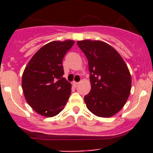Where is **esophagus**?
I'll return each mask as SVG.
<instances>
[{
  "label": "esophagus",
  "mask_w": 153,
  "mask_h": 153,
  "mask_svg": "<svg viewBox=\"0 0 153 153\" xmlns=\"http://www.w3.org/2000/svg\"><path fill=\"white\" fill-rule=\"evenodd\" d=\"M78 83H77V82H75V81H74V82H73V85H74V86H77Z\"/></svg>",
  "instance_id": "1"
}]
</instances>
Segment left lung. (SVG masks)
Returning <instances> with one entry per match:
<instances>
[{
    "instance_id": "8db88e82",
    "label": "left lung",
    "mask_w": 153,
    "mask_h": 153,
    "mask_svg": "<svg viewBox=\"0 0 153 153\" xmlns=\"http://www.w3.org/2000/svg\"><path fill=\"white\" fill-rule=\"evenodd\" d=\"M77 45L89 63L91 90L84 97L86 107L100 117H111L124 106L131 90V75L116 50L100 40H83Z\"/></svg>"
}]
</instances>
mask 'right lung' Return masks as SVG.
Wrapping results in <instances>:
<instances>
[{
  "mask_svg": "<svg viewBox=\"0 0 153 153\" xmlns=\"http://www.w3.org/2000/svg\"><path fill=\"white\" fill-rule=\"evenodd\" d=\"M74 40H55L32 56L22 76V89L27 102L37 113L52 117L61 111L71 93V84L63 77V59Z\"/></svg>",
  "mask_w": 153,
  "mask_h": 153,
  "instance_id": "obj_1",
  "label": "right lung"
}]
</instances>
